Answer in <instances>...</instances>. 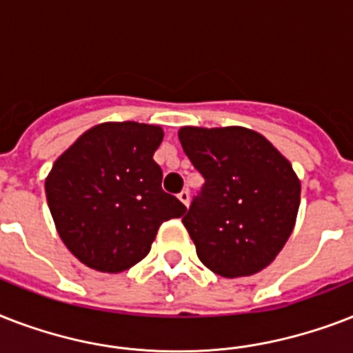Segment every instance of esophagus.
<instances>
[{"label":"esophagus","instance_id":"1","mask_svg":"<svg viewBox=\"0 0 353 353\" xmlns=\"http://www.w3.org/2000/svg\"><path fill=\"white\" fill-rule=\"evenodd\" d=\"M177 198H179V201L187 207L188 201H190V194H188V190H181V192L177 194Z\"/></svg>","mask_w":353,"mask_h":353}]
</instances>
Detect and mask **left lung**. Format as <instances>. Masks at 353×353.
<instances>
[{
    "label": "left lung",
    "mask_w": 353,
    "mask_h": 353,
    "mask_svg": "<svg viewBox=\"0 0 353 353\" xmlns=\"http://www.w3.org/2000/svg\"><path fill=\"white\" fill-rule=\"evenodd\" d=\"M177 135L205 179L183 218L199 260L225 279L268 268L290 238L301 203L290 161L241 126H185Z\"/></svg>",
    "instance_id": "obj_1"
}]
</instances>
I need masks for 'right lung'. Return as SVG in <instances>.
Masks as SVG:
<instances>
[{
    "instance_id": "1",
    "label": "right lung",
    "mask_w": 353,
    "mask_h": 353,
    "mask_svg": "<svg viewBox=\"0 0 353 353\" xmlns=\"http://www.w3.org/2000/svg\"><path fill=\"white\" fill-rule=\"evenodd\" d=\"M163 128L102 122L82 133L46 179L49 210L69 251L88 268L121 273L150 252L161 223L187 207L161 188L154 161Z\"/></svg>"
}]
</instances>
